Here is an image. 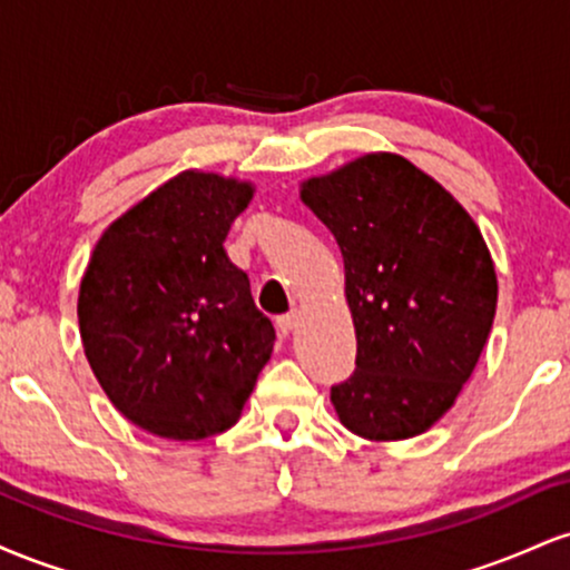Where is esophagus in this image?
Segmentation results:
<instances>
[{"instance_id":"34e87169","label":"esophagus","mask_w":570,"mask_h":570,"mask_svg":"<svg viewBox=\"0 0 570 570\" xmlns=\"http://www.w3.org/2000/svg\"><path fill=\"white\" fill-rule=\"evenodd\" d=\"M297 324H299V313H297V311L286 313V316H278V330L284 332V335H289V332H292Z\"/></svg>"}]
</instances>
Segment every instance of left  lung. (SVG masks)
I'll return each instance as SVG.
<instances>
[{
  "instance_id": "1",
  "label": "left lung",
  "mask_w": 570,
  "mask_h": 570,
  "mask_svg": "<svg viewBox=\"0 0 570 570\" xmlns=\"http://www.w3.org/2000/svg\"><path fill=\"white\" fill-rule=\"evenodd\" d=\"M335 235L356 330V370L332 385L345 429L410 440L434 426L472 377L499 281L466 208L407 158L370 153L299 185Z\"/></svg>"
}]
</instances>
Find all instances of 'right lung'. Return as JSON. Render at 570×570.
Segmentation results:
<instances>
[{"label":"right lung","instance_id":"obj_1","mask_svg":"<svg viewBox=\"0 0 570 570\" xmlns=\"http://www.w3.org/2000/svg\"><path fill=\"white\" fill-rule=\"evenodd\" d=\"M252 181L181 171L130 206L90 254L77 299L85 356L130 423L206 440L240 417L273 353L271 318L225 238Z\"/></svg>","mask_w":570,"mask_h":570}]
</instances>
